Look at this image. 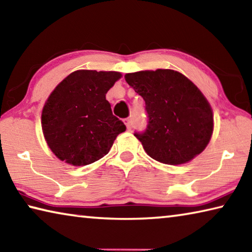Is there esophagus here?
<instances>
[{"mask_svg": "<svg viewBox=\"0 0 252 252\" xmlns=\"http://www.w3.org/2000/svg\"><path fill=\"white\" fill-rule=\"evenodd\" d=\"M125 123H126L127 130H131L132 129V126H133V125H132V120H130V119H126Z\"/></svg>", "mask_w": 252, "mask_h": 252, "instance_id": "esophagus-1", "label": "esophagus"}]
</instances>
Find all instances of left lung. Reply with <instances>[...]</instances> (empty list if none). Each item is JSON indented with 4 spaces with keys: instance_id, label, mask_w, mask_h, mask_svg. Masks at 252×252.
Instances as JSON below:
<instances>
[{
    "instance_id": "obj_1",
    "label": "left lung",
    "mask_w": 252,
    "mask_h": 252,
    "mask_svg": "<svg viewBox=\"0 0 252 252\" xmlns=\"http://www.w3.org/2000/svg\"><path fill=\"white\" fill-rule=\"evenodd\" d=\"M125 79L146 102L147 127L134 135L152 159L182 164L204 150L213 131V114L189 79L168 69L127 73Z\"/></svg>"
}]
</instances>
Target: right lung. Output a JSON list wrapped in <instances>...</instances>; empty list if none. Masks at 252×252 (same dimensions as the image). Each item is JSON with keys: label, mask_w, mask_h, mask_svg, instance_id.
Masks as SVG:
<instances>
[{"label": "right lung", "mask_w": 252, "mask_h": 252, "mask_svg": "<svg viewBox=\"0 0 252 252\" xmlns=\"http://www.w3.org/2000/svg\"><path fill=\"white\" fill-rule=\"evenodd\" d=\"M119 72L75 71L51 93L42 111L46 143L60 160L87 165L108 155L126 126L112 114L106 92Z\"/></svg>", "instance_id": "add662e5"}]
</instances>
